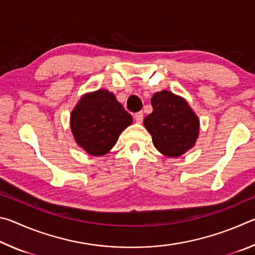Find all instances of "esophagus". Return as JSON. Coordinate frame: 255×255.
I'll list each match as a JSON object with an SVG mask.
<instances>
[{
  "label": "esophagus",
  "mask_w": 255,
  "mask_h": 255,
  "mask_svg": "<svg viewBox=\"0 0 255 255\" xmlns=\"http://www.w3.org/2000/svg\"><path fill=\"white\" fill-rule=\"evenodd\" d=\"M143 119H144L143 112L139 111V112H137V114H135V120L137 123H141V122H143Z\"/></svg>",
  "instance_id": "34e87169"
}]
</instances>
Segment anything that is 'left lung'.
I'll list each match as a JSON object with an SVG mask.
<instances>
[{"label":"left lung","mask_w":255,"mask_h":255,"mask_svg":"<svg viewBox=\"0 0 255 255\" xmlns=\"http://www.w3.org/2000/svg\"><path fill=\"white\" fill-rule=\"evenodd\" d=\"M153 112L144 119L154 146L169 157H178L196 143L199 119L182 98L170 91L155 93Z\"/></svg>","instance_id":"1"}]
</instances>
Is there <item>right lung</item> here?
Here are the masks:
<instances>
[{
  "label": "right lung",
  "mask_w": 255,
  "mask_h": 255,
  "mask_svg": "<svg viewBox=\"0 0 255 255\" xmlns=\"http://www.w3.org/2000/svg\"><path fill=\"white\" fill-rule=\"evenodd\" d=\"M131 123V115L107 90L85 94L71 115V128L76 143L94 156L109 152Z\"/></svg>",
  "instance_id": "1"
}]
</instances>
